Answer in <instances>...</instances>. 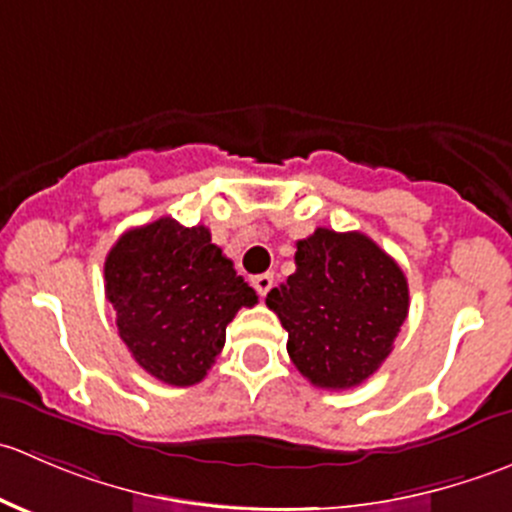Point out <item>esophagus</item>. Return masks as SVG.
I'll use <instances>...</instances> for the list:
<instances>
[{
  "label": "esophagus",
  "instance_id": "1",
  "mask_svg": "<svg viewBox=\"0 0 512 512\" xmlns=\"http://www.w3.org/2000/svg\"><path fill=\"white\" fill-rule=\"evenodd\" d=\"M272 285H275V275H272V272L252 277V287L257 289V294H260V297H267V292H270Z\"/></svg>",
  "mask_w": 512,
  "mask_h": 512
}]
</instances>
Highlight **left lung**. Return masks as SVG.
I'll return each instance as SVG.
<instances>
[{"instance_id":"left-lung-1","label":"left lung","mask_w":512,"mask_h":512,"mask_svg":"<svg viewBox=\"0 0 512 512\" xmlns=\"http://www.w3.org/2000/svg\"><path fill=\"white\" fill-rule=\"evenodd\" d=\"M294 275L267 307L287 329V352L319 389H352L394 349L409 314V282L394 257L361 232L317 227L297 242Z\"/></svg>"}]
</instances>
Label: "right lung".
<instances>
[{"mask_svg": "<svg viewBox=\"0 0 512 512\" xmlns=\"http://www.w3.org/2000/svg\"><path fill=\"white\" fill-rule=\"evenodd\" d=\"M103 277L123 344L138 366L170 386L203 381L237 309L257 304L208 227L173 218L123 232Z\"/></svg>", "mask_w": 512, "mask_h": 512, "instance_id": "add662e5", "label": "right lung"}]
</instances>
